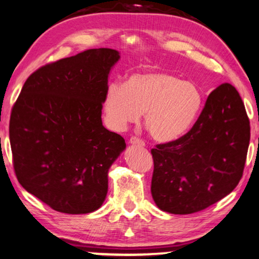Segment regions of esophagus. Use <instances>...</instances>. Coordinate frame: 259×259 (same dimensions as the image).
<instances>
[{
  "label": "esophagus",
  "mask_w": 259,
  "mask_h": 259,
  "mask_svg": "<svg viewBox=\"0 0 259 259\" xmlns=\"http://www.w3.org/2000/svg\"><path fill=\"white\" fill-rule=\"evenodd\" d=\"M129 143L130 144H133V145H138V146H145V143H144V141H142V140H140V138H137V137H131L130 140H129Z\"/></svg>",
  "instance_id": "obj_1"
}]
</instances>
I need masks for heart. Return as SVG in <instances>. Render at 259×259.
Listing matches in <instances>:
<instances>
[{
    "instance_id": "1",
    "label": "heart",
    "mask_w": 259,
    "mask_h": 259,
    "mask_svg": "<svg viewBox=\"0 0 259 259\" xmlns=\"http://www.w3.org/2000/svg\"><path fill=\"white\" fill-rule=\"evenodd\" d=\"M203 106V93L190 81L171 73L149 69L134 73L125 82L113 81L106 88L103 114L111 129L143 121L153 140L167 143L192 129Z\"/></svg>"
}]
</instances>
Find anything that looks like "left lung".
<instances>
[{
  "instance_id": "8db88e82",
  "label": "left lung",
  "mask_w": 259,
  "mask_h": 259,
  "mask_svg": "<svg viewBox=\"0 0 259 259\" xmlns=\"http://www.w3.org/2000/svg\"><path fill=\"white\" fill-rule=\"evenodd\" d=\"M249 142L244 103L236 88L222 83L185 136L151 150V194L157 207L185 215L225 198L242 178Z\"/></svg>"
}]
</instances>
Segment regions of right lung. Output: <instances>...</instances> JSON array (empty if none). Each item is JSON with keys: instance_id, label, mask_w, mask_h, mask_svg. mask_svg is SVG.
Listing matches in <instances>:
<instances>
[{"instance_id": "obj_1", "label": "right lung", "mask_w": 259, "mask_h": 259, "mask_svg": "<svg viewBox=\"0 0 259 259\" xmlns=\"http://www.w3.org/2000/svg\"><path fill=\"white\" fill-rule=\"evenodd\" d=\"M113 49H91L37 69L11 111L9 138L19 184L57 211L98 210L124 138L102 124Z\"/></svg>"}]
</instances>
